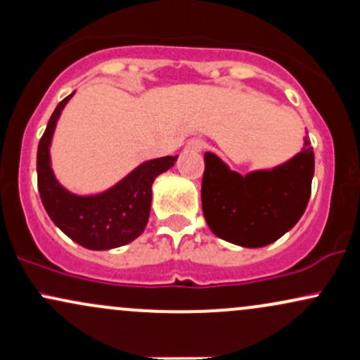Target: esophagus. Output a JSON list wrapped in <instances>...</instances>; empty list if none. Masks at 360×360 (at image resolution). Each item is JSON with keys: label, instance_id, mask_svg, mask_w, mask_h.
Segmentation results:
<instances>
[{"label": "esophagus", "instance_id": "obj_1", "mask_svg": "<svg viewBox=\"0 0 360 360\" xmlns=\"http://www.w3.org/2000/svg\"><path fill=\"white\" fill-rule=\"evenodd\" d=\"M205 148V142L201 139H191L186 143V150L189 152H201Z\"/></svg>", "mask_w": 360, "mask_h": 360}]
</instances>
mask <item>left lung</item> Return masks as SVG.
Listing matches in <instances>:
<instances>
[{"mask_svg":"<svg viewBox=\"0 0 360 360\" xmlns=\"http://www.w3.org/2000/svg\"><path fill=\"white\" fill-rule=\"evenodd\" d=\"M315 154L309 140L292 159L272 169L242 176L218 155L206 152L201 205L210 230L240 247L276 242L298 223L307 210Z\"/></svg>","mask_w":360,"mask_h":360,"instance_id":"left-lung-1","label":"left lung"}]
</instances>
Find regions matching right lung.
<instances>
[{
    "mask_svg": "<svg viewBox=\"0 0 360 360\" xmlns=\"http://www.w3.org/2000/svg\"><path fill=\"white\" fill-rule=\"evenodd\" d=\"M72 96L74 93L57 105L39 142L37 177L40 198L51 220L74 242L91 250L117 249L143 232L150 214L152 183L174 166L177 155L147 160L103 193L79 196L68 191L53 176L51 143L57 120Z\"/></svg>",
    "mask_w": 360,
    "mask_h": 360,
    "instance_id": "right-lung-1",
    "label": "right lung"
}]
</instances>
